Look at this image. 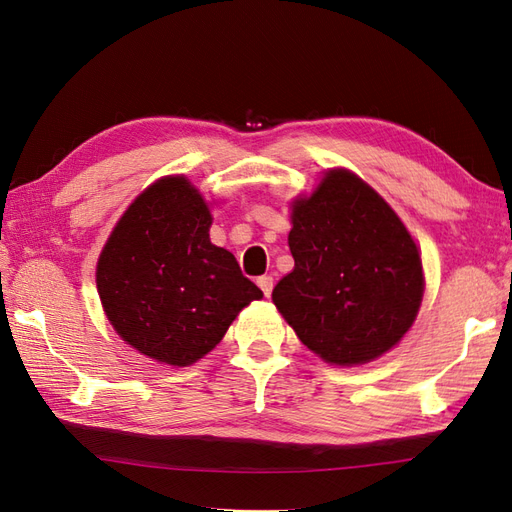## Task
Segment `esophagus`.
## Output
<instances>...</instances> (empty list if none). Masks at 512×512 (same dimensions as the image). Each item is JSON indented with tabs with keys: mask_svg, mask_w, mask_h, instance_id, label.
Masks as SVG:
<instances>
[{
	"mask_svg": "<svg viewBox=\"0 0 512 512\" xmlns=\"http://www.w3.org/2000/svg\"><path fill=\"white\" fill-rule=\"evenodd\" d=\"M256 284L260 286V290H262V294H265V297H271V290H273V277L271 275H260Z\"/></svg>",
	"mask_w": 512,
	"mask_h": 512,
	"instance_id": "obj_1",
	"label": "esophagus"
}]
</instances>
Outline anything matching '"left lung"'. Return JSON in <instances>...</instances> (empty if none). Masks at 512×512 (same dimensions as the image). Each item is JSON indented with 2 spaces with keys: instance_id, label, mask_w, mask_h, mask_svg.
Returning <instances> with one entry per match:
<instances>
[{
  "instance_id": "1",
  "label": "left lung",
  "mask_w": 512,
  "mask_h": 512,
  "mask_svg": "<svg viewBox=\"0 0 512 512\" xmlns=\"http://www.w3.org/2000/svg\"><path fill=\"white\" fill-rule=\"evenodd\" d=\"M288 245L294 269L273 303L301 342L335 365L391 350L423 299L416 243L395 211L348 170H329L294 200Z\"/></svg>"
}]
</instances>
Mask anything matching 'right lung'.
I'll use <instances>...</instances> for the list:
<instances>
[{"label":"right lung","mask_w":512,"mask_h":512,"mask_svg":"<svg viewBox=\"0 0 512 512\" xmlns=\"http://www.w3.org/2000/svg\"><path fill=\"white\" fill-rule=\"evenodd\" d=\"M211 213L194 185L164 177L138 196L108 237L96 282L123 342L168 365H192L222 342L262 290L209 241Z\"/></svg>","instance_id":"add662e5"}]
</instances>
